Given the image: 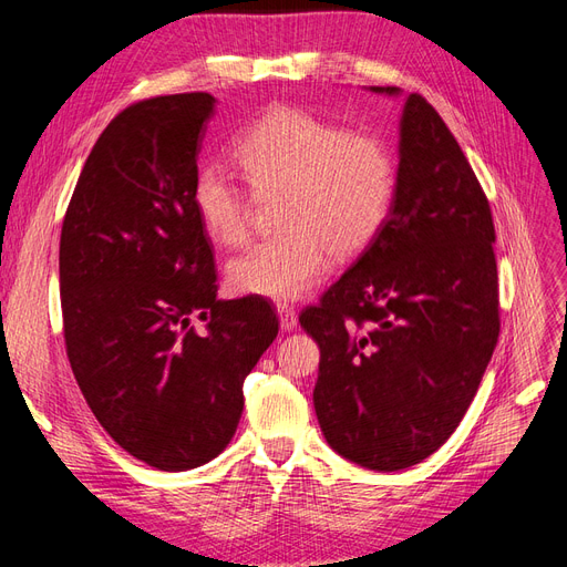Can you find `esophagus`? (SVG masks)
<instances>
[{"label":"esophagus","mask_w":567,"mask_h":567,"mask_svg":"<svg viewBox=\"0 0 567 567\" xmlns=\"http://www.w3.org/2000/svg\"><path fill=\"white\" fill-rule=\"evenodd\" d=\"M277 315H279V323H281V331H293L298 326V315L290 305H277Z\"/></svg>","instance_id":"esophagus-1"}]
</instances>
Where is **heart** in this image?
I'll use <instances>...</instances> for the list:
<instances>
[{
    "label": "heart",
    "instance_id": "1",
    "mask_svg": "<svg viewBox=\"0 0 567 567\" xmlns=\"http://www.w3.org/2000/svg\"><path fill=\"white\" fill-rule=\"evenodd\" d=\"M231 156L257 196L281 194V231L229 262V284L246 296H305L329 255L348 260L379 236L398 192V165L383 140L346 132L290 106L255 120L234 140ZM192 198L213 241L246 244L250 205L225 169L203 167Z\"/></svg>",
    "mask_w": 567,
    "mask_h": 567
}]
</instances>
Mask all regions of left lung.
<instances>
[{
  "label": "left lung",
  "mask_w": 567,
  "mask_h": 567,
  "mask_svg": "<svg viewBox=\"0 0 567 567\" xmlns=\"http://www.w3.org/2000/svg\"><path fill=\"white\" fill-rule=\"evenodd\" d=\"M398 158L383 229L300 315L321 350V433L371 471L409 468L447 442L499 338L489 203L454 134L419 94L404 96Z\"/></svg>",
  "instance_id": "8db88e82"
}]
</instances>
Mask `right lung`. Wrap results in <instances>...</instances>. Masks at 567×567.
Wrapping results in <instances>:
<instances>
[{
	"instance_id": "right-lung-1",
	"label": "right lung",
	"mask_w": 567,
	"mask_h": 567,
	"mask_svg": "<svg viewBox=\"0 0 567 567\" xmlns=\"http://www.w3.org/2000/svg\"><path fill=\"white\" fill-rule=\"evenodd\" d=\"M215 104L192 92L115 115L61 229L63 336L75 381L120 447L169 473L227 447L246 375L279 333L267 300L217 298L213 246L192 198Z\"/></svg>"
}]
</instances>
